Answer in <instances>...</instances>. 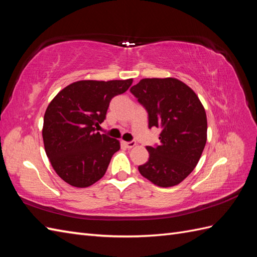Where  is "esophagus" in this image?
Here are the masks:
<instances>
[{
    "mask_svg": "<svg viewBox=\"0 0 257 257\" xmlns=\"http://www.w3.org/2000/svg\"><path fill=\"white\" fill-rule=\"evenodd\" d=\"M121 144L125 147V148H133V147L136 146V141L135 140H132V141H121Z\"/></svg>",
    "mask_w": 257,
    "mask_h": 257,
    "instance_id": "esophagus-1",
    "label": "esophagus"
}]
</instances>
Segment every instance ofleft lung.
<instances>
[{"mask_svg":"<svg viewBox=\"0 0 257 257\" xmlns=\"http://www.w3.org/2000/svg\"><path fill=\"white\" fill-rule=\"evenodd\" d=\"M130 92L148 112L149 128H159L160 144L148 146L141 176L161 188L179 184L193 171L206 144V114L195 92L176 78H145Z\"/></svg>","mask_w":257,"mask_h":257,"instance_id":"obj_1","label":"left lung"}]
</instances>
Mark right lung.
<instances>
[{
  "instance_id": "1",
  "label": "right lung",
  "mask_w": 257,
  "mask_h": 257,
  "mask_svg": "<svg viewBox=\"0 0 257 257\" xmlns=\"http://www.w3.org/2000/svg\"><path fill=\"white\" fill-rule=\"evenodd\" d=\"M133 79L80 80L65 87L44 114L43 140L54 170L76 188L94 184L106 173L119 141L97 128L106 119L109 103L123 94Z\"/></svg>"
}]
</instances>
